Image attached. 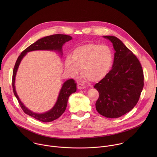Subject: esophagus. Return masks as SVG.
I'll return each instance as SVG.
<instances>
[{
	"instance_id": "1",
	"label": "esophagus",
	"mask_w": 157,
	"mask_h": 157,
	"mask_svg": "<svg viewBox=\"0 0 157 157\" xmlns=\"http://www.w3.org/2000/svg\"><path fill=\"white\" fill-rule=\"evenodd\" d=\"M77 87H78V89H83L85 88V86L83 85V84H81V83L78 84Z\"/></svg>"
}]
</instances>
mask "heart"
I'll return each mask as SVG.
<instances>
[{
	"label": "heart",
	"instance_id": "1",
	"mask_svg": "<svg viewBox=\"0 0 157 157\" xmlns=\"http://www.w3.org/2000/svg\"><path fill=\"white\" fill-rule=\"evenodd\" d=\"M113 62L114 53L109 47L91 43L76 47L71 56L66 58L64 66L73 76L77 75L81 68L84 79L98 82L107 75Z\"/></svg>",
	"mask_w": 157,
	"mask_h": 157
}]
</instances>
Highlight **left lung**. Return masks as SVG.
Listing matches in <instances>:
<instances>
[{
    "label": "left lung",
    "instance_id": "1",
    "mask_svg": "<svg viewBox=\"0 0 157 157\" xmlns=\"http://www.w3.org/2000/svg\"><path fill=\"white\" fill-rule=\"evenodd\" d=\"M113 43L114 59L107 75L94 85L99 96L96 102L98 113L107 118H117L130 111L138 102L144 87L141 64L119 38L104 36Z\"/></svg>",
    "mask_w": 157,
    "mask_h": 157
}]
</instances>
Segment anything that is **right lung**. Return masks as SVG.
<instances>
[{
  "label": "right lung",
  "mask_w": 157,
  "mask_h": 157,
  "mask_svg": "<svg viewBox=\"0 0 157 157\" xmlns=\"http://www.w3.org/2000/svg\"><path fill=\"white\" fill-rule=\"evenodd\" d=\"M72 39L70 35L56 34L50 36H47L37 40L34 43L32 44L28 48L24 50L18 57L15 64L12 75V87L14 95L18 100V102L23 111L27 115L35 118V119L43 122H48L53 121L59 118L66 110L67 103L69 96L76 91V84L73 79L67 80L64 82L61 89L58 100L54 107L49 111L43 114H37L28 109L22 103L15 91V79L16 73L19 66V64L27 53L35 50H55L58 51L62 55V47L63 44Z\"/></svg>",
  "instance_id": "obj_1"
}]
</instances>
